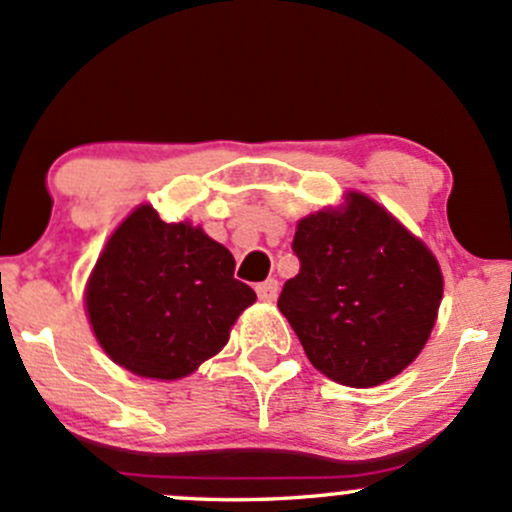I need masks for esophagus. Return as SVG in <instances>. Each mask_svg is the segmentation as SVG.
Instances as JSON below:
<instances>
[{
	"label": "esophagus",
	"mask_w": 512,
	"mask_h": 512,
	"mask_svg": "<svg viewBox=\"0 0 512 512\" xmlns=\"http://www.w3.org/2000/svg\"><path fill=\"white\" fill-rule=\"evenodd\" d=\"M277 294H279V282L277 279H267V282L257 284V296H260V301H277Z\"/></svg>",
	"instance_id": "esophagus-1"
}]
</instances>
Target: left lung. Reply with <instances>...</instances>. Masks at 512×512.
<instances>
[{
  "instance_id": "1",
  "label": "left lung",
  "mask_w": 512,
  "mask_h": 512,
  "mask_svg": "<svg viewBox=\"0 0 512 512\" xmlns=\"http://www.w3.org/2000/svg\"><path fill=\"white\" fill-rule=\"evenodd\" d=\"M301 269L279 311L316 369L367 389L408 367L435 325L442 274L432 252L364 194L296 226Z\"/></svg>"
}]
</instances>
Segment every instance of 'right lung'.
<instances>
[{"instance_id":"obj_1","label":"right lung","mask_w":512,"mask_h":512,"mask_svg":"<svg viewBox=\"0 0 512 512\" xmlns=\"http://www.w3.org/2000/svg\"><path fill=\"white\" fill-rule=\"evenodd\" d=\"M233 255L201 228L140 206L116 228L87 286V313L106 355L148 379H179L221 352L255 303Z\"/></svg>"}]
</instances>
